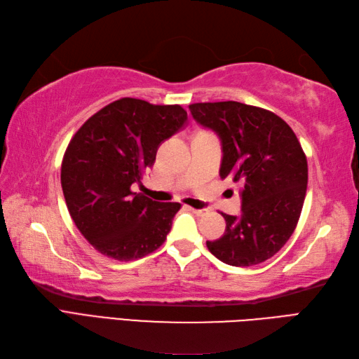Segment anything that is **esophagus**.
Instances as JSON below:
<instances>
[{"label":"esophagus","instance_id":"esophagus-1","mask_svg":"<svg viewBox=\"0 0 359 359\" xmlns=\"http://www.w3.org/2000/svg\"><path fill=\"white\" fill-rule=\"evenodd\" d=\"M190 210H192L196 217H204V215L209 213V210L207 209H192V207H190Z\"/></svg>","mask_w":359,"mask_h":359}]
</instances>
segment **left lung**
<instances>
[{
  "instance_id": "left-lung-1",
  "label": "left lung",
  "mask_w": 359,
  "mask_h": 359,
  "mask_svg": "<svg viewBox=\"0 0 359 359\" xmlns=\"http://www.w3.org/2000/svg\"><path fill=\"white\" fill-rule=\"evenodd\" d=\"M189 109L221 140V178L243 184L241 215L222 213L226 232L207 249L236 267L272 258L292 236L306 198L307 159L297 135L270 110L238 101Z\"/></svg>"
}]
</instances>
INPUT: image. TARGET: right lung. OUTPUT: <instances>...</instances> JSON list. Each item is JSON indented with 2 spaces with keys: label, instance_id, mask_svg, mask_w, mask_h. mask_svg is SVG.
I'll return each instance as SVG.
<instances>
[{
  "label": "right lung",
  "instance_id": "1",
  "mask_svg": "<svg viewBox=\"0 0 359 359\" xmlns=\"http://www.w3.org/2000/svg\"><path fill=\"white\" fill-rule=\"evenodd\" d=\"M187 123L178 104L121 98L79 127L61 164V186L72 219L95 249L118 261L155 252L165 241L180 203H158L132 192L152 167L156 150Z\"/></svg>",
  "mask_w": 359,
  "mask_h": 359
}]
</instances>
